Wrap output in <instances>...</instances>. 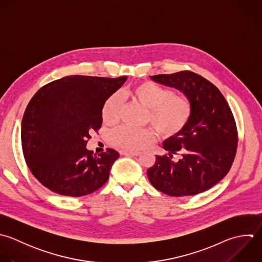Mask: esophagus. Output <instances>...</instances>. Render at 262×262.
Here are the masks:
<instances>
[{
  "label": "esophagus",
  "mask_w": 262,
  "mask_h": 262,
  "mask_svg": "<svg viewBox=\"0 0 262 262\" xmlns=\"http://www.w3.org/2000/svg\"><path fill=\"white\" fill-rule=\"evenodd\" d=\"M121 154H123L125 156H139L141 154V152H139V151H121Z\"/></svg>",
  "instance_id": "34e87169"
}]
</instances>
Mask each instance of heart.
I'll use <instances>...</instances> for the list:
<instances>
[{
	"instance_id": "1",
	"label": "heart",
	"mask_w": 262,
	"mask_h": 262,
	"mask_svg": "<svg viewBox=\"0 0 262 262\" xmlns=\"http://www.w3.org/2000/svg\"><path fill=\"white\" fill-rule=\"evenodd\" d=\"M127 96L147 110L146 119L154 127L159 137L169 139L181 134L192 116V103L183 96L157 83L146 81L127 91ZM121 103L118 95L109 97L102 108V118L107 124L118 121ZM153 134L146 128L136 129L120 126L110 135L111 143L123 150L136 151L151 142Z\"/></svg>"
}]
</instances>
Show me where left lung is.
<instances>
[{"label": "left lung", "instance_id": "1", "mask_svg": "<svg viewBox=\"0 0 262 262\" xmlns=\"http://www.w3.org/2000/svg\"><path fill=\"white\" fill-rule=\"evenodd\" d=\"M159 83L181 91L192 103V116L177 137L166 139L168 156H156L147 170L158 191L174 197L202 193L229 172L237 151L238 134L231 108L221 91L191 71L150 76ZM180 155L179 162L171 160Z\"/></svg>", "mask_w": 262, "mask_h": 262}]
</instances>
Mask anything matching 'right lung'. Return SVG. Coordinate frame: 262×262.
I'll return each instance as SVG.
<instances>
[{
	"instance_id": "add662e5",
	"label": "right lung",
	"mask_w": 262,
	"mask_h": 262,
	"mask_svg": "<svg viewBox=\"0 0 262 262\" xmlns=\"http://www.w3.org/2000/svg\"><path fill=\"white\" fill-rule=\"evenodd\" d=\"M127 79L71 75L40 88L21 122L24 159L35 179L51 191L80 197L108 180L117 151L98 156L85 146L91 132L102 125L105 101Z\"/></svg>"
}]
</instances>
